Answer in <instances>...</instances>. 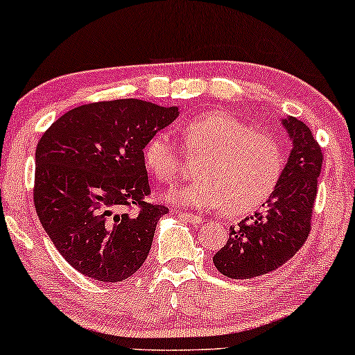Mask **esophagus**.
<instances>
[{
    "mask_svg": "<svg viewBox=\"0 0 355 355\" xmlns=\"http://www.w3.org/2000/svg\"><path fill=\"white\" fill-rule=\"evenodd\" d=\"M181 218H182V220H186V222L194 223V225H200V223H204V218L199 217V215L187 214V211H182V214H181Z\"/></svg>",
    "mask_w": 355,
    "mask_h": 355,
    "instance_id": "esophagus-1",
    "label": "esophagus"
}]
</instances>
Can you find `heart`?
<instances>
[{
    "label": "heart",
    "instance_id": "b5f03b06",
    "mask_svg": "<svg viewBox=\"0 0 355 355\" xmlns=\"http://www.w3.org/2000/svg\"><path fill=\"white\" fill-rule=\"evenodd\" d=\"M186 155L200 156L199 181L173 192L174 204L217 209L243 215L257 209L272 196L282 178L285 153L277 138L256 132L246 122L223 110H210L181 125ZM182 148L166 132L146 141L144 159L150 173L164 184L182 176Z\"/></svg>",
    "mask_w": 355,
    "mask_h": 355
}]
</instances>
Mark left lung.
I'll use <instances>...</instances> for the list:
<instances>
[{"label": "left lung", "instance_id": "1", "mask_svg": "<svg viewBox=\"0 0 355 355\" xmlns=\"http://www.w3.org/2000/svg\"><path fill=\"white\" fill-rule=\"evenodd\" d=\"M282 123L293 148L277 187L262 210L230 227L227 245L214 256L215 268L230 279L272 272L310 236L323 151L305 122L287 117Z\"/></svg>", "mask_w": 355, "mask_h": 355}]
</instances>
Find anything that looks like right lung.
I'll return each instance as SVG.
<instances>
[{
	"mask_svg": "<svg viewBox=\"0 0 355 355\" xmlns=\"http://www.w3.org/2000/svg\"><path fill=\"white\" fill-rule=\"evenodd\" d=\"M178 107L140 99L91 103L50 125L35 150L37 217L63 259L98 282L141 268L168 207L151 204L144 148Z\"/></svg>",
	"mask_w": 355,
	"mask_h": 355,
	"instance_id": "1",
	"label": "right lung"
}]
</instances>
